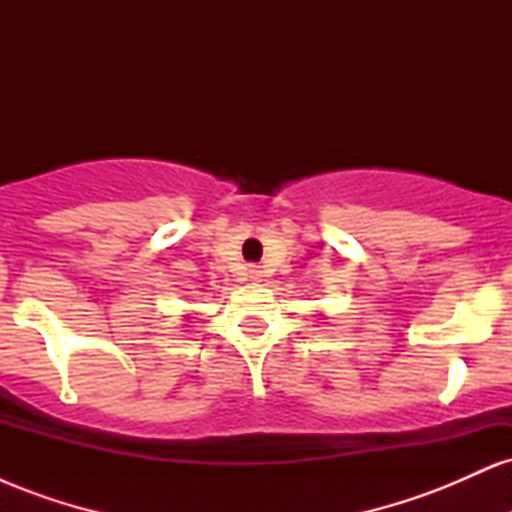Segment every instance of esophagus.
<instances>
[{
	"label": "esophagus",
	"mask_w": 512,
	"mask_h": 512,
	"mask_svg": "<svg viewBox=\"0 0 512 512\" xmlns=\"http://www.w3.org/2000/svg\"><path fill=\"white\" fill-rule=\"evenodd\" d=\"M248 276H250L252 281H257V279H260V269H255V267L248 269Z\"/></svg>",
	"instance_id": "34e87169"
}]
</instances>
